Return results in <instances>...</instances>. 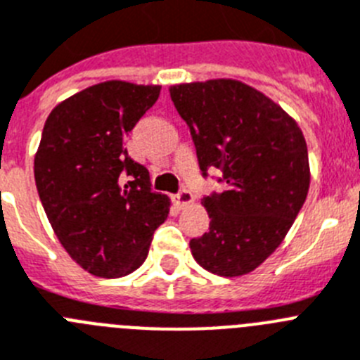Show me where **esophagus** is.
Here are the masks:
<instances>
[{
	"label": "esophagus",
	"instance_id": "1",
	"mask_svg": "<svg viewBox=\"0 0 360 360\" xmlns=\"http://www.w3.org/2000/svg\"><path fill=\"white\" fill-rule=\"evenodd\" d=\"M174 202H176L179 208H186V206H190L193 202L192 192H188V190H181V192H177L176 195H174Z\"/></svg>",
	"mask_w": 360,
	"mask_h": 360
}]
</instances>
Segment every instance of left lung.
Listing matches in <instances>:
<instances>
[{
	"label": "left lung",
	"instance_id": "left-lung-1",
	"mask_svg": "<svg viewBox=\"0 0 360 360\" xmlns=\"http://www.w3.org/2000/svg\"><path fill=\"white\" fill-rule=\"evenodd\" d=\"M199 168L221 170L224 190L202 198L210 230L190 240L193 259L221 277L254 271L283 243L310 188L301 128L277 103L236 79L170 86Z\"/></svg>",
	"mask_w": 360,
	"mask_h": 360
}]
</instances>
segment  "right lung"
I'll return each mask as SVG.
<instances>
[{
  "label": "right lung",
  "mask_w": 360,
  "mask_h": 360,
  "mask_svg": "<svg viewBox=\"0 0 360 360\" xmlns=\"http://www.w3.org/2000/svg\"><path fill=\"white\" fill-rule=\"evenodd\" d=\"M159 92V85L105 81L59 103L43 127L37 193L68 255L98 277L141 266L170 212V199L152 192L148 170L124 148Z\"/></svg>",
  "instance_id": "add662e5"
}]
</instances>
